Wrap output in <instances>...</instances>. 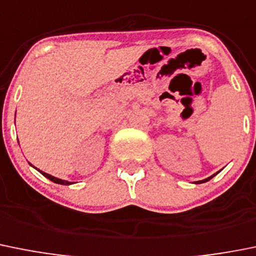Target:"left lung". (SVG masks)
I'll return each mask as SVG.
<instances>
[{"label": "left lung", "instance_id": "8db88e82", "mask_svg": "<svg viewBox=\"0 0 256 256\" xmlns=\"http://www.w3.org/2000/svg\"><path fill=\"white\" fill-rule=\"evenodd\" d=\"M216 174H217V172H216ZM216 174H213V175H212V176L207 178V179H204V180H200V182H198V184H200V182H208V180H210V179H212V178H213V176H214V175H216Z\"/></svg>", "mask_w": 256, "mask_h": 256}]
</instances>
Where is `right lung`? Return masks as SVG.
<instances>
[{"label": "right lung", "instance_id": "add662e5", "mask_svg": "<svg viewBox=\"0 0 256 256\" xmlns=\"http://www.w3.org/2000/svg\"><path fill=\"white\" fill-rule=\"evenodd\" d=\"M39 171H40V170H39ZM40 172H42V175H44L46 178H48V179L52 180L53 182H57V184H62V185H70V184H71V182H66V180H62V179H58V178L52 176V175L46 174V172H44V171H40Z\"/></svg>", "mask_w": 256, "mask_h": 256}]
</instances>
